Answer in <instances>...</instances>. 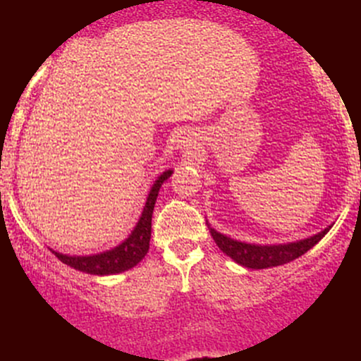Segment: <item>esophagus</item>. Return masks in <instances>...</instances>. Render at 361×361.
Returning a JSON list of instances; mask_svg holds the SVG:
<instances>
[{"mask_svg":"<svg viewBox=\"0 0 361 361\" xmlns=\"http://www.w3.org/2000/svg\"><path fill=\"white\" fill-rule=\"evenodd\" d=\"M178 149H181V151H188V149H195V142L192 137H180L178 140Z\"/></svg>","mask_w":361,"mask_h":361,"instance_id":"obj_1","label":"esophagus"}]
</instances>
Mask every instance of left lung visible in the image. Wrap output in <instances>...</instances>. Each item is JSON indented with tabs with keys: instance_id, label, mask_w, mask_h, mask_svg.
<instances>
[{
	"instance_id": "left-lung-1",
	"label": "left lung",
	"mask_w": 361,
	"mask_h": 361,
	"mask_svg": "<svg viewBox=\"0 0 361 361\" xmlns=\"http://www.w3.org/2000/svg\"><path fill=\"white\" fill-rule=\"evenodd\" d=\"M209 224V222H207ZM333 226L326 227L321 233L309 235V238L300 239L295 243H283V244H251V243H243L238 239L229 238V235L221 234L219 231H215L214 227L209 229L212 234L215 244L219 246V250L226 252L231 259H234L235 263L241 264V267L252 268V270H263V268H271V267H280V264L290 263V261L297 259L299 256L305 255L310 247H314L321 241L324 235L329 233V229Z\"/></svg>"
}]
</instances>
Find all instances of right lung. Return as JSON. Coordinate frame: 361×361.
I'll return each instance as SVG.
<instances>
[{
  "label": "right lung",
  "mask_w": 361,
  "mask_h": 361,
  "mask_svg": "<svg viewBox=\"0 0 361 361\" xmlns=\"http://www.w3.org/2000/svg\"><path fill=\"white\" fill-rule=\"evenodd\" d=\"M173 175V169H166L157 176V180L152 183L149 190L146 205H144L142 214H140L137 224L128 234L127 239H123L118 246L111 247L97 255H86V256H71L64 255V252H57L51 250L56 255L57 259L74 270L88 273V275H115V273H122L134 268L139 261H142L144 256L149 251V241H151V221H152V210H154L157 193H159L161 185Z\"/></svg>",
  "instance_id": "add662e5"
}]
</instances>
